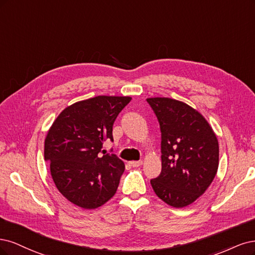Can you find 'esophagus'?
<instances>
[{"label": "esophagus", "mask_w": 255, "mask_h": 255, "mask_svg": "<svg viewBox=\"0 0 255 255\" xmlns=\"http://www.w3.org/2000/svg\"><path fill=\"white\" fill-rule=\"evenodd\" d=\"M129 164H130L131 166L137 167V166H141V165H142V164H143V161H141V160H139V161H130V162H129Z\"/></svg>", "instance_id": "esophagus-1"}]
</instances>
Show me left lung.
Listing matches in <instances>:
<instances>
[{"label":"left lung","instance_id":"obj_1","mask_svg":"<svg viewBox=\"0 0 255 255\" xmlns=\"http://www.w3.org/2000/svg\"><path fill=\"white\" fill-rule=\"evenodd\" d=\"M147 102L162 135V171L150 180L151 186L170 207H187L208 190L217 174V136L202 114L183 102L168 97H150Z\"/></svg>","mask_w":255,"mask_h":255}]
</instances>
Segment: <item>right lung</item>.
I'll return each instance as SVG.
<instances>
[{
	"label": "right lung",
	"instance_id": "right-lung-1",
	"mask_svg": "<svg viewBox=\"0 0 255 255\" xmlns=\"http://www.w3.org/2000/svg\"><path fill=\"white\" fill-rule=\"evenodd\" d=\"M130 96L100 95L63 109L48 129L44 159L53 181L70 202L86 210L102 207L117 193L125 164L116 154L101 155L113 141L112 126Z\"/></svg>",
	"mask_w": 255,
	"mask_h": 255
}]
</instances>
